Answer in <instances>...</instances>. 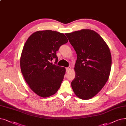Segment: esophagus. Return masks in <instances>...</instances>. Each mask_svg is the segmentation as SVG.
Listing matches in <instances>:
<instances>
[{
  "label": "esophagus",
  "instance_id": "1",
  "mask_svg": "<svg viewBox=\"0 0 126 126\" xmlns=\"http://www.w3.org/2000/svg\"><path fill=\"white\" fill-rule=\"evenodd\" d=\"M70 69H71V67L70 66H69V67L66 68V70L67 72H69V71H70Z\"/></svg>",
  "mask_w": 126,
  "mask_h": 126
}]
</instances>
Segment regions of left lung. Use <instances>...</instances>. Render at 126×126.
Instances as JSON below:
<instances>
[{"label": "left lung", "instance_id": "left-lung-1", "mask_svg": "<svg viewBox=\"0 0 126 126\" xmlns=\"http://www.w3.org/2000/svg\"><path fill=\"white\" fill-rule=\"evenodd\" d=\"M65 35L77 56L72 89L80 99H91L101 91L110 76L112 65L110 49L94 30L82 29Z\"/></svg>", "mask_w": 126, "mask_h": 126}]
</instances>
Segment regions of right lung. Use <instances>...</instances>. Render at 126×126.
Wrapping results in <instances>:
<instances>
[{
    "label": "right lung",
    "mask_w": 126,
    "mask_h": 126,
    "mask_svg": "<svg viewBox=\"0 0 126 126\" xmlns=\"http://www.w3.org/2000/svg\"><path fill=\"white\" fill-rule=\"evenodd\" d=\"M67 42L63 33L52 30L35 32L26 42L20 59L21 72L38 96L48 97L59 89L66 69L50 62L53 59L58 62L57 51Z\"/></svg>",
    "instance_id": "1"
}]
</instances>
